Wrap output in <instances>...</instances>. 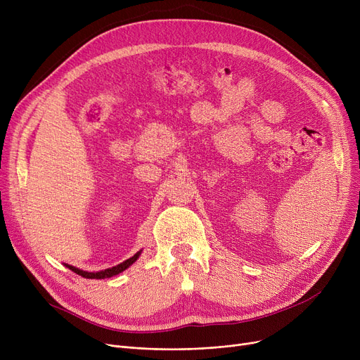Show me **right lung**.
<instances>
[{
	"label": "right lung",
	"mask_w": 360,
	"mask_h": 360,
	"mask_svg": "<svg viewBox=\"0 0 360 360\" xmlns=\"http://www.w3.org/2000/svg\"><path fill=\"white\" fill-rule=\"evenodd\" d=\"M139 258V254H136L134 257H131L128 259H125L124 262L118 264V266L112 267V269H106V270H102V271H96V273H90V271H83L80 269H75L72 266H68V269L74 273H77L79 276L84 277V278H108V277H112V276H117L120 273H122L124 270H127L132 262H136V259Z\"/></svg>",
	"instance_id": "obj_1"
}]
</instances>
